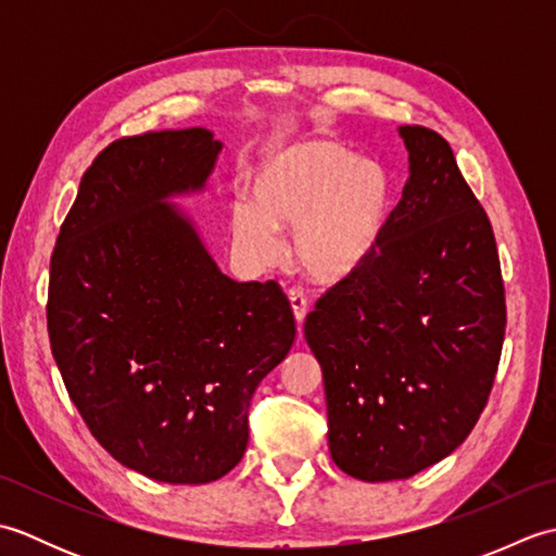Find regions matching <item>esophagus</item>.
Segmentation results:
<instances>
[{
    "label": "esophagus",
    "mask_w": 556,
    "mask_h": 556,
    "mask_svg": "<svg viewBox=\"0 0 556 556\" xmlns=\"http://www.w3.org/2000/svg\"><path fill=\"white\" fill-rule=\"evenodd\" d=\"M289 301H291V311H293V317H296L299 327L303 325L305 315H308V296L301 289H289Z\"/></svg>",
    "instance_id": "esophagus-1"
}]
</instances>
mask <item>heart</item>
Wrapping results in <instances>:
<instances>
[{"label":"heart","instance_id":"b5f03b06","mask_svg":"<svg viewBox=\"0 0 556 556\" xmlns=\"http://www.w3.org/2000/svg\"><path fill=\"white\" fill-rule=\"evenodd\" d=\"M392 181L384 167L334 140H305L257 164L253 200L229 203L236 248L255 265L275 263L279 229H293L291 253L317 281H341L365 265L387 227Z\"/></svg>","mask_w":556,"mask_h":556}]
</instances>
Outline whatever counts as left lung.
<instances>
[{"instance_id": "left-lung-1", "label": "left lung", "mask_w": 556, "mask_h": 556, "mask_svg": "<svg viewBox=\"0 0 556 556\" xmlns=\"http://www.w3.org/2000/svg\"><path fill=\"white\" fill-rule=\"evenodd\" d=\"M399 134L410 176L380 245L303 325L323 365L329 454L365 482L416 476L466 440L488 406L506 329L485 207L440 134Z\"/></svg>"}]
</instances>
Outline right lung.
Segmentation results:
<instances>
[{
  "instance_id": "obj_1",
  "label": "right lung",
  "mask_w": 556,
  "mask_h": 556,
  "mask_svg": "<svg viewBox=\"0 0 556 556\" xmlns=\"http://www.w3.org/2000/svg\"><path fill=\"white\" fill-rule=\"evenodd\" d=\"M219 150L207 128L114 140L50 260L47 332L71 401L119 464L172 485L239 464L255 387L296 337L277 281L222 275L164 203L203 188Z\"/></svg>"
}]
</instances>
